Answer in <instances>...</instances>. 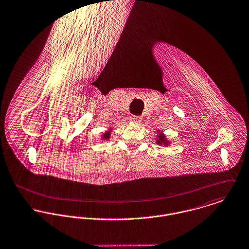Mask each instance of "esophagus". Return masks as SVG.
Instances as JSON below:
<instances>
[{"label": "esophagus", "mask_w": 249, "mask_h": 249, "mask_svg": "<svg viewBox=\"0 0 249 249\" xmlns=\"http://www.w3.org/2000/svg\"><path fill=\"white\" fill-rule=\"evenodd\" d=\"M131 120L133 121V122H140L141 121V117L140 116H138V115H133V116H131Z\"/></svg>", "instance_id": "esophagus-1"}]
</instances>
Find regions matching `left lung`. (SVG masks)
I'll return each instance as SVG.
<instances>
[{"label":"left lung","instance_id":"left-lung-1","mask_svg":"<svg viewBox=\"0 0 249 249\" xmlns=\"http://www.w3.org/2000/svg\"><path fill=\"white\" fill-rule=\"evenodd\" d=\"M158 137H159V139H158L157 142H158L159 144H164V145H167V146L169 145V141L166 140L165 136H164V135L160 134V135H159Z\"/></svg>","mask_w":249,"mask_h":249}]
</instances>
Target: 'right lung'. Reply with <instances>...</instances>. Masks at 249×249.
<instances>
[{
    "mask_svg": "<svg viewBox=\"0 0 249 249\" xmlns=\"http://www.w3.org/2000/svg\"><path fill=\"white\" fill-rule=\"evenodd\" d=\"M110 136H111V133H110V132H107L106 134H104V136H103V139H109Z\"/></svg>",
    "mask_w": 249,
    "mask_h": 249,
    "instance_id": "obj_1",
    "label": "right lung"
}]
</instances>
